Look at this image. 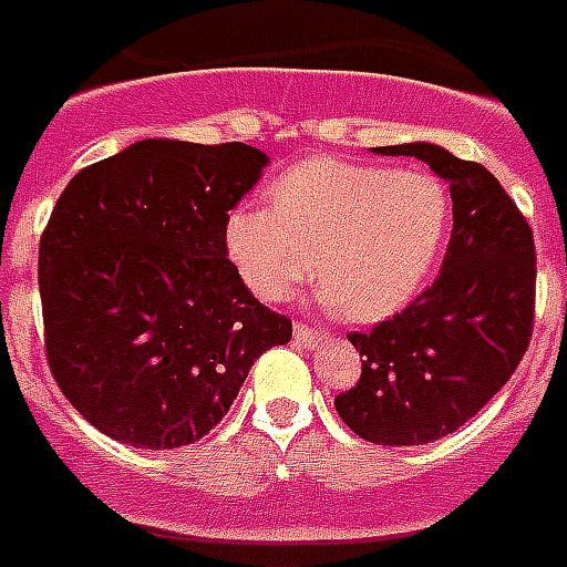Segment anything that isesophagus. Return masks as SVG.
Listing matches in <instances>:
<instances>
[{"label":"esophagus","instance_id":"34e87169","mask_svg":"<svg viewBox=\"0 0 567 567\" xmlns=\"http://www.w3.org/2000/svg\"><path fill=\"white\" fill-rule=\"evenodd\" d=\"M327 339V332L323 330H315V327H309V323H293V341L297 344H302V348H318L321 341Z\"/></svg>","mask_w":567,"mask_h":567}]
</instances>
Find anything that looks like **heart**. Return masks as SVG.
<instances>
[{"label": "heart", "instance_id": "b5f03b06", "mask_svg": "<svg viewBox=\"0 0 567 567\" xmlns=\"http://www.w3.org/2000/svg\"><path fill=\"white\" fill-rule=\"evenodd\" d=\"M452 228L449 187L425 168L315 157L267 189V207H235L226 249L267 302L312 274L321 300L353 321L401 309L437 267Z\"/></svg>", "mask_w": 567, "mask_h": 567}]
</instances>
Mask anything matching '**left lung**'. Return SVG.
Instances as JSON below:
<instances>
[{"mask_svg": "<svg viewBox=\"0 0 567 567\" xmlns=\"http://www.w3.org/2000/svg\"><path fill=\"white\" fill-rule=\"evenodd\" d=\"M425 159L452 193L443 270L408 309L369 332L357 386L336 395L353 434L378 446H422L457 431L524 360L535 327V240L512 196L482 163L440 145H386Z\"/></svg>", "mask_w": 567, "mask_h": 567, "instance_id": "obj_1", "label": "left lung"}]
</instances>
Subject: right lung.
I'll list each match as a JSON object with an SVG mask.
<instances>
[{
    "label": "right lung",
    "mask_w": 567,
    "mask_h": 567,
    "mask_svg": "<svg viewBox=\"0 0 567 567\" xmlns=\"http://www.w3.org/2000/svg\"><path fill=\"white\" fill-rule=\"evenodd\" d=\"M267 157L142 140L73 175L38 249L47 362L64 399L136 449L196 443L252 362L291 339L228 261L226 219Z\"/></svg>",
    "instance_id": "obj_1"
}]
</instances>
